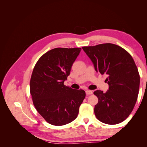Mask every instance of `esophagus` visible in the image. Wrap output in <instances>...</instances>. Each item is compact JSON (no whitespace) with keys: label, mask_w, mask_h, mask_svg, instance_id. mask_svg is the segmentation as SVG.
<instances>
[{"label":"esophagus","mask_w":147,"mask_h":147,"mask_svg":"<svg viewBox=\"0 0 147 147\" xmlns=\"http://www.w3.org/2000/svg\"><path fill=\"white\" fill-rule=\"evenodd\" d=\"M92 93H93V92H92V91H91V90H86V94L87 95L92 94Z\"/></svg>","instance_id":"34e87169"}]
</instances>
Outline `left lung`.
<instances>
[{"label": "left lung", "instance_id": "obj_1", "mask_svg": "<svg viewBox=\"0 0 147 147\" xmlns=\"http://www.w3.org/2000/svg\"><path fill=\"white\" fill-rule=\"evenodd\" d=\"M95 70L107 75L109 90L94 92L99 99L94 113L97 119L107 124L125 120L134 107L139 94L140 76L132 56L124 49L112 43L82 48Z\"/></svg>", "mask_w": 147, "mask_h": 147}]
</instances>
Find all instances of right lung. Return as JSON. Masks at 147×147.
I'll return each instance as SVG.
<instances>
[{"mask_svg":"<svg viewBox=\"0 0 147 147\" xmlns=\"http://www.w3.org/2000/svg\"><path fill=\"white\" fill-rule=\"evenodd\" d=\"M81 48H56L44 54L35 64L30 82L33 103L40 115L55 126L73 121L86 96L64 82L70 75Z\"/></svg>","mask_w":147,"mask_h":147,"instance_id":"add662e5","label":"right lung"}]
</instances>
